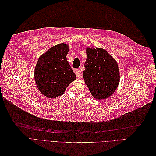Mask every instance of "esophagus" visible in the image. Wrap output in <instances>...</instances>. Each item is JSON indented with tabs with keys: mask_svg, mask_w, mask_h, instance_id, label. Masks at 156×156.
I'll list each match as a JSON object with an SVG mask.
<instances>
[{
	"mask_svg": "<svg viewBox=\"0 0 156 156\" xmlns=\"http://www.w3.org/2000/svg\"><path fill=\"white\" fill-rule=\"evenodd\" d=\"M75 72H76V75H77V77H78L79 78H81V77H82L83 74H82V73H81V70L76 69V70H75Z\"/></svg>",
	"mask_w": 156,
	"mask_h": 156,
	"instance_id": "obj_1",
	"label": "esophagus"
}]
</instances>
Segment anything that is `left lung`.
<instances>
[{"label": "left lung", "instance_id": "8db88e82", "mask_svg": "<svg viewBox=\"0 0 156 156\" xmlns=\"http://www.w3.org/2000/svg\"><path fill=\"white\" fill-rule=\"evenodd\" d=\"M87 55L83 73L84 82L96 99H106L115 92L120 82L117 62L103 49L87 48Z\"/></svg>", "mask_w": 156, "mask_h": 156}]
</instances>
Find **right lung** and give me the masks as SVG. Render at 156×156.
I'll return each mask as SVG.
<instances>
[{
    "instance_id": "1",
    "label": "right lung",
    "mask_w": 156,
    "mask_h": 156,
    "mask_svg": "<svg viewBox=\"0 0 156 156\" xmlns=\"http://www.w3.org/2000/svg\"><path fill=\"white\" fill-rule=\"evenodd\" d=\"M68 48L64 44L52 47L37 60L35 81L39 90L47 97L62 96L69 84L76 79L66 58Z\"/></svg>"
}]
</instances>
